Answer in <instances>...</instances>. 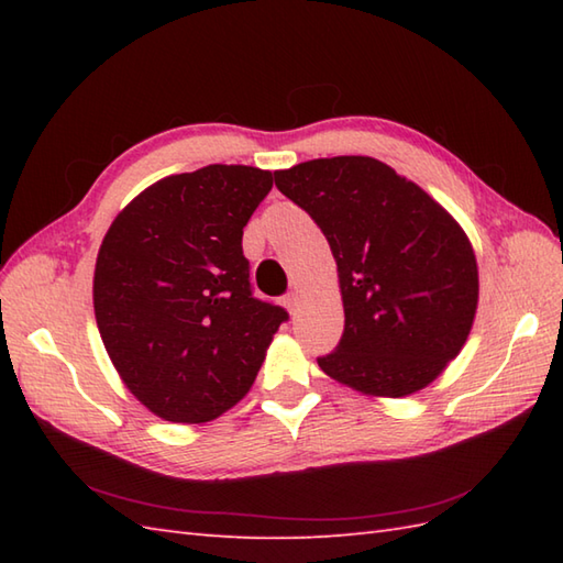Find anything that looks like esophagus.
Here are the masks:
<instances>
[{
  "mask_svg": "<svg viewBox=\"0 0 563 563\" xmlns=\"http://www.w3.org/2000/svg\"><path fill=\"white\" fill-rule=\"evenodd\" d=\"M285 307H288L290 314H295V309H297V292H288V295H285Z\"/></svg>",
  "mask_w": 563,
  "mask_h": 563,
  "instance_id": "esophagus-1",
  "label": "esophagus"
}]
</instances>
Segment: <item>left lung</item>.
<instances>
[{"mask_svg": "<svg viewBox=\"0 0 563 563\" xmlns=\"http://www.w3.org/2000/svg\"><path fill=\"white\" fill-rule=\"evenodd\" d=\"M336 258L345 327L324 373L367 397L428 387L470 336L479 268L460 222L421 186L373 157H331L275 172Z\"/></svg>", "mask_w": 563, "mask_h": 563, "instance_id": "1", "label": "left lung"}]
</instances>
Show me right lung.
Returning a JSON list of instances; mask_svg holds the SVG:
<instances>
[{"mask_svg":"<svg viewBox=\"0 0 563 563\" xmlns=\"http://www.w3.org/2000/svg\"><path fill=\"white\" fill-rule=\"evenodd\" d=\"M273 174L210 164L152 184L118 212L93 271L113 367L147 409L206 423L246 397L288 319L251 295L242 234Z\"/></svg>","mask_w":563,"mask_h":563,"instance_id":"right-lung-1","label":"right lung"}]
</instances>
